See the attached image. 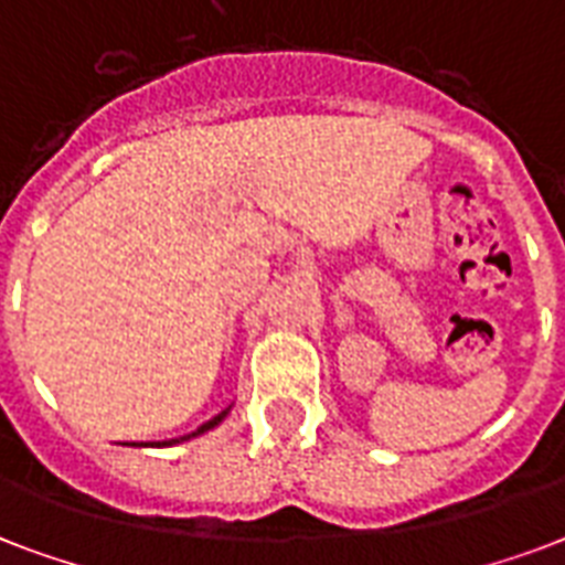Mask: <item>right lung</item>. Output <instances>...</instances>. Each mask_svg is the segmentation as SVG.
<instances>
[{
	"instance_id": "right-lung-1",
	"label": "right lung",
	"mask_w": 565,
	"mask_h": 565,
	"mask_svg": "<svg viewBox=\"0 0 565 565\" xmlns=\"http://www.w3.org/2000/svg\"><path fill=\"white\" fill-rule=\"evenodd\" d=\"M230 413V409H223V413H217L212 418V422H205L203 427H196V433H191V436H200V433H205V430H212L214 424H221L223 422V415ZM191 436H182V439H191ZM173 441H179V439H173ZM173 441H152V445H173Z\"/></svg>"
}]
</instances>
